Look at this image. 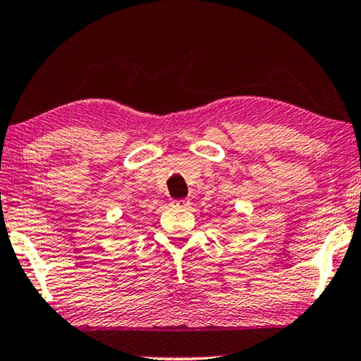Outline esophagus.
I'll return each instance as SVG.
<instances>
[{"label": "esophagus", "mask_w": 361, "mask_h": 361, "mask_svg": "<svg viewBox=\"0 0 361 361\" xmlns=\"http://www.w3.org/2000/svg\"><path fill=\"white\" fill-rule=\"evenodd\" d=\"M171 206H175V208H188V206H190V200H188V198L173 200V201H171Z\"/></svg>", "instance_id": "obj_1"}]
</instances>
